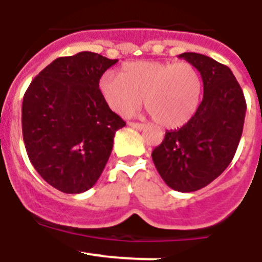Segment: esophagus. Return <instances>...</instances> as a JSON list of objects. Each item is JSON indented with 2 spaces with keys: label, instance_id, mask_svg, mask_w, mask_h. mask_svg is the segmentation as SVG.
I'll return each instance as SVG.
<instances>
[{
  "label": "esophagus",
  "instance_id": "esophagus-1",
  "mask_svg": "<svg viewBox=\"0 0 262 262\" xmlns=\"http://www.w3.org/2000/svg\"><path fill=\"white\" fill-rule=\"evenodd\" d=\"M128 125L130 126V128L138 129V130H142V129L146 128V125L142 124V122H128Z\"/></svg>",
  "mask_w": 262,
  "mask_h": 262
}]
</instances>
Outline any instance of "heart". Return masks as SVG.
Here are the masks:
<instances>
[{
  "label": "heart",
  "instance_id": "obj_1",
  "mask_svg": "<svg viewBox=\"0 0 262 262\" xmlns=\"http://www.w3.org/2000/svg\"><path fill=\"white\" fill-rule=\"evenodd\" d=\"M103 100L112 111L128 115L145 105L166 128L187 124L199 108L201 78L189 62L137 61L126 63L121 75L105 72L99 81Z\"/></svg>",
  "mask_w": 262,
  "mask_h": 262
}]
</instances>
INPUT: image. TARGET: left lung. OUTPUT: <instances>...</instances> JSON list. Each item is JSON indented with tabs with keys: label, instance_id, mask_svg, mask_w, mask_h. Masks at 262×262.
<instances>
[{
	"label": "left lung",
	"instance_id": "obj_1",
	"mask_svg": "<svg viewBox=\"0 0 262 262\" xmlns=\"http://www.w3.org/2000/svg\"><path fill=\"white\" fill-rule=\"evenodd\" d=\"M201 74L204 96L192 119L167 130L151 157L160 178L178 192H194L215 180L236 152L247 104L231 69L207 56H179Z\"/></svg>",
	"mask_w": 262,
	"mask_h": 262
}]
</instances>
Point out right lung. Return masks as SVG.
<instances>
[{
    "label": "right lung",
    "instance_id": "obj_1",
    "mask_svg": "<svg viewBox=\"0 0 262 262\" xmlns=\"http://www.w3.org/2000/svg\"><path fill=\"white\" fill-rule=\"evenodd\" d=\"M117 62L94 52L58 57L35 77L23 98L26 151L41 178L63 193L93 188L125 121L111 111L99 81Z\"/></svg>",
    "mask_w": 262,
    "mask_h": 262
}]
</instances>
